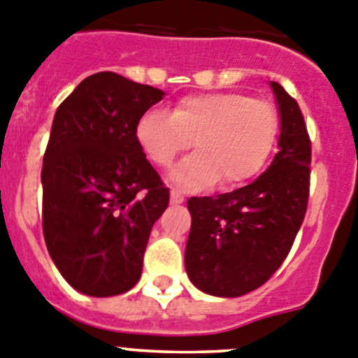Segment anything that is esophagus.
<instances>
[{"mask_svg": "<svg viewBox=\"0 0 358 358\" xmlns=\"http://www.w3.org/2000/svg\"><path fill=\"white\" fill-rule=\"evenodd\" d=\"M171 203H183V196L178 191H175V189L171 191Z\"/></svg>", "mask_w": 358, "mask_h": 358, "instance_id": "esophagus-1", "label": "esophagus"}]
</instances>
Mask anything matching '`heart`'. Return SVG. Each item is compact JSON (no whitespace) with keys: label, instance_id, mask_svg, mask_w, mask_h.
I'll return each instance as SVG.
<instances>
[{"label":"heart","instance_id":"b5f03b06","mask_svg":"<svg viewBox=\"0 0 358 358\" xmlns=\"http://www.w3.org/2000/svg\"><path fill=\"white\" fill-rule=\"evenodd\" d=\"M278 134L273 105L243 92H205L180 99L173 112L150 108L135 124V141L159 167L189 148L169 175L185 191H203L221 180L223 189L243 185L257 175L271 155Z\"/></svg>","mask_w":358,"mask_h":358}]
</instances>
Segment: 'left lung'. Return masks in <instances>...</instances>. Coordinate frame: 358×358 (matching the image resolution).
<instances>
[{
    "mask_svg": "<svg viewBox=\"0 0 358 358\" xmlns=\"http://www.w3.org/2000/svg\"><path fill=\"white\" fill-rule=\"evenodd\" d=\"M280 114L278 153L248 185L215 198H191L185 271L205 294L237 298L271 278L303 223L310 182V139L303 114L269 82Z\"/></svg>",
    "mask_w": 358,
    "mask_h": 358,
    "instance_id": "obj_1",
    "label": "left lung"
}]
</instances>
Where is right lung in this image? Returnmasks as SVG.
<instances>
[{"label":"right lung","mask_w":358,"mask_h":358,"mask_svg":"<svg viewBox=\"0 0 358 358\" xmlns=\"http://www.w3.org/2000/svg\"><path fill=\"white\" fill-rule=\"evenodd\" d=\"M164 91L110 71L87 76L57 108L43 160V230L71 287L94 298L139 282L169 189L135 141Z\"/></svg>","instance_id":"add662e5"}]
</instances>
